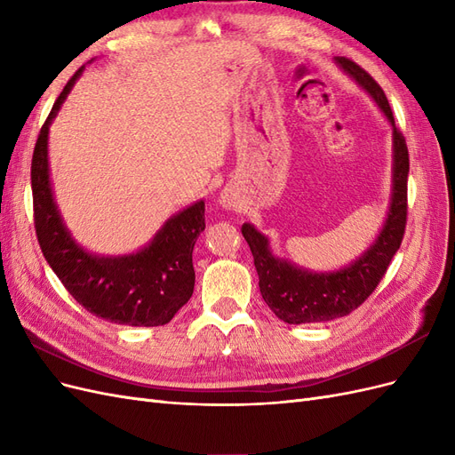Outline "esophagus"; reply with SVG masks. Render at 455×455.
<instances>
[{
	"label": "esophagus",
	"mask_w": 455,
	"mask_h": 455,
	"mask_svg": "<svg viewBox=\"0 0 455 455\" xmlns=\"http://www.w3.org/2000/svg\"><path fill=\"white\" fill-rule=\"evenodd\" d=\"M222 204H224V206H231V204H233L231 196H222Z\"/></svg>",
	"instance_id": "1"
}]
</instances>
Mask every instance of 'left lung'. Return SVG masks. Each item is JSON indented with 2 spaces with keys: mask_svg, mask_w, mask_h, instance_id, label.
Here are the masks:
<instances>
[{
  "mask_svg": "<svg viewBox=\"0 0 455 455\" xmlns=\"http://www.w3.org/2000/svg\"><path fill=\"white\" fill-rule=\"evenodd\" d=\"M336 64L359 84L387 117L393 127V189L389 212L376 241L336 271H309L292 261L275 256L269 239L252 224H243V237L251 246L259 277V292L269 309L288 324H307L334 321L349 315L376 291L387 271L393 256L401 249L406 228L408 197V148L404 136L395 125L387 96L368 72L346 57H336Z\"/></svg>",
  "mask_w": 455,
  "mask_h": 455,
  "instance_id": "obj_1",
  "label": "left lung"
}]
</instances>
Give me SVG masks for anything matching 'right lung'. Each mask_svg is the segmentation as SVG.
Listing matches in <instances>:
<instances>
[{"label": "right lung", "instance_id": "add662e5", "mask_svg": "<svg viewBox=\"0 0 455 455\" xmlns=\"http://www.w3.org/2000/svg\"><path fill=\"white\" fill-rule=\"evenodd\" d=\"M81 72L84 66L54 102L34 148V224L41 252L66 291L89 313L127 326L167 324L194 294L191 252L204 229V201L171 216L154 239L131 254H92L72 237L52 197L47 144L51 123Z\"/></svg>", "mask_w": 455, "mask_h": 455}]
</instances>
